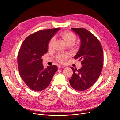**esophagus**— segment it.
I'll use <instances>...</instances> for the list:
<instances>
[{"label": "esophagus", "instance_id": "esophagus-1", "mask_svg": "<svg viewBox=\"0 0 120 120\" xmlns=\"http://www.w3.org/2000/svg\"><path fill=\"white\" fill-rule=\"evenodd\" d=\"M65 67L64 66H62V65H58L57 66V68H64Z\"/></svg>", "mask_w": 120, "mask_h": 120}]
</instances>
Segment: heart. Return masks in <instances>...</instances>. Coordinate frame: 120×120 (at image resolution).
Instances as JSON below:
<instances>
[{
    "label": "heart",
    "instance_id": "obj_1",
    "mask_svg": "<svg viewBox=\"0 0 120 120\" xmlns=\"http://www.w3.org/2000/svg\"><path fill=\"white\" fill-rule=\"evenodd\" d=\"M61 37L64 40V41L66 42L67 44L71 43L73 44L75 42L76 37L75 35L71 32H64L61 34ZM53 41V38H52L50 40L49 42V46L51 47ZM69 56L68 54H60L57 57V60L60 62H64L66 59Z\"/></svg>",
    "mask_w": 120,
    "mask_h": 120
}]
</instances>
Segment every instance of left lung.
Wrapping results in <instances>:
<instances>
[{
  "instance_id": "8db88e82",
  "label": "left lung",
  "mask_w": 120,
  "mask_h": 120,
  "mask_svg": "<svg viewBox=\"0 0 120 120\" xmlns=\"http://www.w3.org/2000/svg\"><path fill=\"white\" fill-rule=\"evenodd\" d=\"M81 40V46L74 58L82 60L81 68L71 67L73 74L69 82L72 88L79 91L89 89L96 82L103 67V52L99 40L86 29L72 28Z\"/></svg>"
}]
</instances>
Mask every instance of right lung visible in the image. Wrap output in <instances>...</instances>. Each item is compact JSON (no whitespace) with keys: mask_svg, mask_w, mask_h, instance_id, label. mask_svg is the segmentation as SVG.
<instances>
[{"mask_svg":"<svg viewBox=\"0 0 120 120\" xmlns=\"http://www.w3.org/2000/svg\"><path fill=\"white\" fill-rule=\"evenodd\" d=\"M60 28L44 30L29 35L23 41L17 56L20 77L29 88L41 91L48 88L57 67L53 65L45 69L42 56L48 52L51 38Z\"/></svg>","mask_w":120,"mask_h":120,"instance_id":"obj_1","label":"right lung"}]
</instances>
